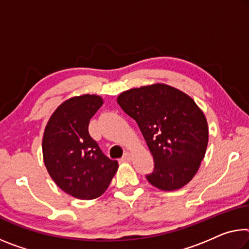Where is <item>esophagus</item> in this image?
<instances>
[{
  "label": "esophagus",
  "instance_id": "esophagus-1",
  "mask_svg": "<svg viewBox=\"0 0 249 249\" xmlns=\"http://www.w3.org/2000/svg\"><path fill=\"white\" fill-rule=\"evenodd\" d=\"M123 161H131L132 160V154L131 153H125L124 156L122 157Z\"/></svg>",
  "mask_w": 249,
  "mask_h": 249
}]
</instances>
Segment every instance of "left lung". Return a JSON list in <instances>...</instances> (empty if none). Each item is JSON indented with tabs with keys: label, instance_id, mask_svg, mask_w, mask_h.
Wrapping results in <instances>:
<instances>
[{
	"label": "left lung",
	"instance_id": "left-lung-1",
	"mask_svg": "<svg viewBox=\"0 0 249 249\" xmlns=\"http://www.w3.org/2000/svg\"><path fill=\"white\" fill-rule=\"evenodd\" d=\"M117 103L136 121L154 159L146 179L160 191H176L193 179L208 144L203 110L186 93L167 84L121 93Z\"/></svg>",
	"mask_w": 249,
	"mask_h": 249
}]
</instances>
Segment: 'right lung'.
<instances>
[{
	"label": "right lung",
	"instance_id": "1",
	"mask_svg": "<svg viewBox=\"0 0 249 249\" xmlns=\"http://www.w3.org/2000/svg\"><path fill=\"white\" fill-rule=\"evenodd\" d=\"M95 94L74 96L58 106L45 126L43 160L50 176L66 194L94 199L107 189L118 168L89 133V120L103 105Z\"/></svg>",
	"mask_w": 249,
	"mask_h": 249
}]
</instances>
